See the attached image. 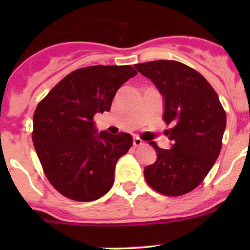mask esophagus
<instances>
[{"label":"esophagus","instance_id":"34e87169","mask_svg":"<svg viewBox=\"0 0 250 250\" xmlns=\"http://www.w3.org/2000/svg\"><path fill=\"white\" fill-rule=\"evenodd\" d=\"M133 145H134L135 147H138V146L144 145V141L141 140L140 138H134V139H133Z\"/></svg>","mask_w":250,"mask_h":250}]
</instances>
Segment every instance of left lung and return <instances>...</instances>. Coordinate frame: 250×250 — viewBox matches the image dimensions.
Wrapping results in <instances>:
<instances>
[{
  "label": "left lung",
  "instance_id": "1",
  "mask_svg": "<svg viewBox=\"0 0 250 250\" xmlns=\"http://www.w3.org/2000/svg\"><path fill=\"white\" fill-rule=\"evenodd\" d=\"M134 66L160 90L163 120L172 125L166 130L172 148L150 141L157 160L144 169L145 180L162 195H185L202 183L220 153L225 110L208 81L183 62L155 60Z\"/></svg>",
  "mask_w": 250,
  "mask_h": 250
}]
</instances>
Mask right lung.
Returning a JSON list of instances; mask_svg holds the SVG:
<instances>
[{
  "label": "right lung",
  "instance_id": "right-lung-1",
  "mask_svg": "<svg viewBox=\"0 0 250 250\" xmlns=\"http://www.w3.org/2000/svg\"><path fill=\"white\" fill-rule=\"evenodd\" d=\"M129 65L83 67L62 78L34 113L32 141L49 183L62 196L90 202L112 188L132 135L98 133L95 113L110 111L118 88L137 75Z\"/></svg>",
  "mask_w": 250,
  "mask_h": 250
}]
</instances>
